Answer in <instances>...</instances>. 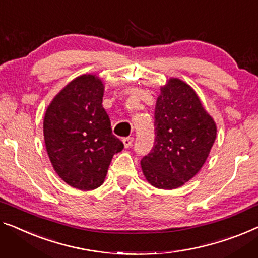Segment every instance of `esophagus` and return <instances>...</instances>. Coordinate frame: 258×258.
Wrapping results in <instances>:
<instances>
[{
	"instance_id": "esophagus-1",
	"label": "esophagus",
	"mask_w": 258,
	"mask_h": 258,
	"mask_svg": "<svg viewBox=\"0 0 258 258\" xmlns=\"http://www.w3.org/2000/svg\"><path fill=\"white\" fill-rule=\"evenodd\" d=\"M133 141H134L133 137H126V138H124V139H122V142H124V146L126 148L131 147V146H132V144H133Z\"/></svg>"
}]
</instances>
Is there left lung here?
Returning <instances> with one entry per match:
<instances>
[{
  "mask_svg": "<svg viewBox=\"0 0 258 258\" xmlns=\"http://www.w3.org/2000/svg\"><path fill=\"white\" fill-rule=\"evenodd\" d=\"M155 131V146L141 160L142 172L153 186L176 189L201 170L217 127L194 89L170 79L157 98Z\"/></svg>",
  "mask_w": 258,
  "mask_h": 258,
  "instance_id": "8db88e82",
  "label": "left lung"
}]
</instances>
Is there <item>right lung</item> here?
Returning a JSON list of instances; mask_svg holds the SVG:
<instances>
[{
    "mask_svg": "<svg viewBox=\"0 0 258 258\" xmlns=\"http://www.w3.org/2000/svg\"><path fill=\"white\" fill-rule=\"evenodd\" d=\"M102 81L82 75L55 96L44 119L47 154L56 174L79 190L101 186L113 155L124 144L112 134Z\"/></svg>",
    "mask_w": 258,
    "mask_h": 258,
    "instance_id": "right-lung-1",
    "label": "right lung"
}]
</instances>
